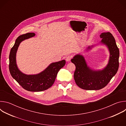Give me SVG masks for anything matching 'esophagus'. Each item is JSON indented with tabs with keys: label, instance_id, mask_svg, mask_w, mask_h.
<instances>
[{
	"label": "esophagus",
	"instance_id": "34e87169",
	"mask_svg": "<svg viewBox=\"0 0 126 126\" xmlns=\"http://www.w3.org/2000/svg\"><path fill=\"white\" fill-rule=\"evenodd\" d=\"M71 59V56H68L66 57V61L67 62H69L70 61Z\"/></svg>",
	"mask_w": 126,
	"mask_h": 126
}]
</instances>
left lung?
<instances>
[{"instance_id": "left-lung-1", "label": "left lung", "mask_w": 126, "mask_h": 126, "mask_svg": "<svg viewBox=\"0 0 126 126\" xmlns=\"http://www.w3.org/2000/svg\"><path fill=\"white\" fill-rule=\"evenodd\" d=\"M100 44L108 49L110 56L107 65L102 70H95L89 66L84 57L79 54L71 59L76 66L74 78L76 84L81 88L87 90H98L105 87L117 73L119 63V49L115 39L110 32L102 33ZM93 45L87 47L88 51L94 47Z\"/></svg>"}]
</instances>
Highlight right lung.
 <instances>
[{
	"instance_id": "1",
	"label": "right lung",
	"mask_w": 126,
	"mask_h": 126,
	"mask_svg": "<svg viewBox=\"0 0 126 126\" xmlns=\"http://www.w3.org/2000/svg\"><path fill=\"white\" fill-rule=\"evenodd\" d=\"M34 33H28L19 36L16 40L9 54V69L11 75L24 89L31 92H40L51 87L55 82L57 73L65 65L63 60L51 63L45 70L37 74H25L18 69L16 63V53L20 43L34 37Z\"/></svg>"
}]
</instances>
